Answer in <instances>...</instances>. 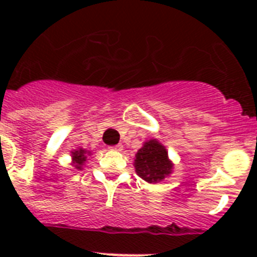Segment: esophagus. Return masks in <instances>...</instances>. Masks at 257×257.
I'll return each mask as SVG.
<instances>
[{
    "label": "esophagus",
    "instance_id": "1",
    "mask_svg": "<svg viewBox=\"0 0 257 257\" xmlns=\"http://www.w3.org/2000/svg\"><path fill=\"white\" fill-rule=\"evenodd\" d=\"M110 151H114V152H122V151H123V145H122V144L113 145V147H110Z\"/></svg>",
    "mask_w": 257,
    "mask_h": 257
}]
</instances>
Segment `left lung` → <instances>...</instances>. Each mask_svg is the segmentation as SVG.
<instances>
[{
    "label": "left lung",
    "instance_id": "1",
    "mask_svg": "<svg viewBox=\"0 0 257 257\" xmlns=\"http://www.w3.org/2000/svg\"><path fill=\"white\" fill-rule=\"evenodd\" d=\"M136 174L149 184L165 180L174 171V163L169 158L165 145L157 139L147 140L134 158Z\"/></svg>",
    "mask_w": 257,
    "mask_h": 257
}]
</instances>
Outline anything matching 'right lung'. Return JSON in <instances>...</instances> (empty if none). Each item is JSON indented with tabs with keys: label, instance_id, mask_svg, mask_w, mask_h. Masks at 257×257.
<instances>
[{
	"label": "right lung",
	"instance_id": "add662e5",
	"mask_svg": "<svg viewBox=\"0 0 257 257\" xmlns=\"http://www.w3.org/2000/svg\"><path fill=\"white\" fill-rule=\"evenodd\" d=\"M88 156H91L90 151H86L83 148L74 149V151L70 152V157H72V163L70 165L73 166L76 170H83V166H85Z\"/></svg>",
	"mask_w": 257,
	"mask_h": 257
}]
</instances>
